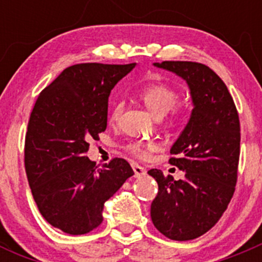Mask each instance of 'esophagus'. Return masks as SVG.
Segmentation results:
<instances>
[{
    "label": "esophagus",
    "instance_id": "obj_1",
    "mask_svg": "<svg viewBox=\"0 0 262 262\" xmlns=\"http://www.w3.org/2000/svg\"><path fill=\"white\" fill-rule=\"evenodd\" d=\"M133 171H134V176H136V178H142V176L146 175V172H147V171L139 165H133Z\"/></svg>",
    "mask_w": 262,
    "mask_h": 262
}]
</instances>
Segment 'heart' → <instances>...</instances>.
Here are the masks:
<instances>
[{
	"instance_id": "heart-1",
	"label": "heart",
	"mask_w": 262,
	"mask_h": 262,
	"mask_svg": "<svg viewBox=\"0 0 262 262\" xmlns=\"http://www.w3.org/2000/svg\"><path fill=\"white\" fill-rule=\"evenodd\" d=\"M138 96L156 116H165L167 123L176 124L184 118V106L179 104L178 90L163 82H152L141 87ZM123 112V101L118 100L110 110V120L116 121ZM157 141H130L125 149L139 160H148L156 150L160 149Z\"/></svg>"
}]
</instances>
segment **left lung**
<instances>
[{"mask_svg":"<svg viewBox=\"0 0 262 262\" xmlns=\"http://www.w3.org/2000/svg\"><path fill=\"white\" fill-rule=\"evenodd\" d=\"M175 72L191 91V118L171 148L170 165L185 171L184 180L152 168L158 184L150 204L156 228L170 239L189 241L219 221L233 196L238 178L241 125L233 99L208 66L185 60L155 63Z\"/></svg>","mask_w":262,"mask_h":262,"instance_id":"obj_1","label":"left lung"}]
</instances>
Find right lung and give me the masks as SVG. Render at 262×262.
<instances>
[{"label":"right lung","mask_w":262,"mask_h":262,"mask_svg":"<svg viewBox=\"0 0 262 262\" xmlns=\"http://www.w3.org/2000/svg\"><path fill=\"white\" fill-rule=\"evenodd\" d=\"M134 66H71L33 107L24 148L26 176L44 219L68 234L97 228L104 203L134 175L124 158L97 168L86 156L89 142L106 129L110 91Z\"/></svg>","instance_id":"1"}]
</instances>
